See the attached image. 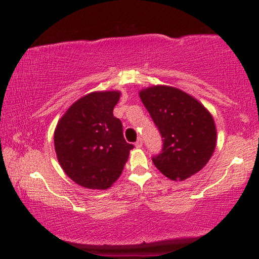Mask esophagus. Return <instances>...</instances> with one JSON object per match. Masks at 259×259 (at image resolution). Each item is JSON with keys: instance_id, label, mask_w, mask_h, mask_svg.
<instances>
[{"instance_id": "34e87169", "label": "esophagus", "mask_w": 259, "mask_h": 259, "mask_svg": "<svg viewBox=\"0 0 259 259\" xmlns=\"http://www.w3.org/2000/svg\"><path fill=\"white\" fill-rule=\"evenodd\" d=\"M135 146H136V148H141L142 147V140L141 139H139L138 141H136Z\"/></svg>"}]
</instances>
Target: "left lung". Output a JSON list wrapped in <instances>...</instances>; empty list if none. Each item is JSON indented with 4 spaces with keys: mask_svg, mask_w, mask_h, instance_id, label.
<instances>
[{
    "mask_svg": "<svg viewBox=\"0 0 259 259\" xmlns=\"http://www.w3.org/2000/svg\"><path fill=\"white\" fill-rule=\"evenodd\" d=\"M139 95L163 138L162 152L153 157V164L174 181L198 173L217 145L215 124L209 111L173 86H151Z\"/></svg>",
    "mask_w": 259,
    "mask_h": 259,
    "instance_id": "left-lung-1",
    "label": "left lung"
}]
</instances>
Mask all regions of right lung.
<instances>
[{"instance_id":"add662e5","label":"right lung","mask_w":259,"mask_h":259,"mask_svg":"<svg viewBox=\"0 0 259 259\" xmlns=\"http://www.w3.org/2000/svg\"><path fill=\"white\" fill-rule=\"evenodd\" d=\"M120 91H95L73 103L55 129V150L64 173L86 189L107 190L120 177L133 145L113 115Z\"/></svg>"}]
</instances>
